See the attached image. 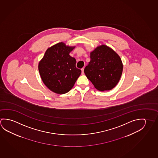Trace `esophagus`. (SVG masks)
Listing matches in <instances>:
<instances>
[{"instance_id":"obj_1","label":"esophagus","mask_w":158,"mask_h":158,"mask_svg":"<svg viewBox=\"0 0 158 158\" xmlns=\"http://www.w3.org/2000/svg\"><path fill=\"white\" fill-rule=\"evenodd\" d=\"M81 71H82V75H83V74H84V69L82 68V69H81Z\"/></svg>"}]
</instances>
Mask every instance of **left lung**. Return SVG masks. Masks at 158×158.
<instances>
[{
	"instance_id": "obj_1",
	"label": "left lung",
	"mask_w": 158,
	"mask_h": 158,
	"mask_svg": "<svg viewBox=\"0 0 158 158\" xmlns=\"http://www.w3.org/2000/svg\"><path fill=\"white\" fill-rule=\"evenodd\" d=\"M90 58L84 70L88 79L98 90L112 89L123 73V64L119 55L110 47L102 45L90 52Z\"/></svg>"
}]
</instances>
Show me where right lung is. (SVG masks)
Instances as JSON below:
<instances>
[{
    "mask_svg": "<svg viewBox=\"0 0 158 158\" xmlns=\"http://www.w3.org/2000/svg\"><path fill=\"white\" fill-rule=\"evenodd\" d=\"M75 48L58 43L46 50L39 63L42 80L54 93H68L80 76L81 70L76 67V60L69 54Z\"/></svg>",
    "mask_w": 158,
    "mask_h": 158,
    "instance_id": "1",
    "label": "right lung"
}]
</instances>
